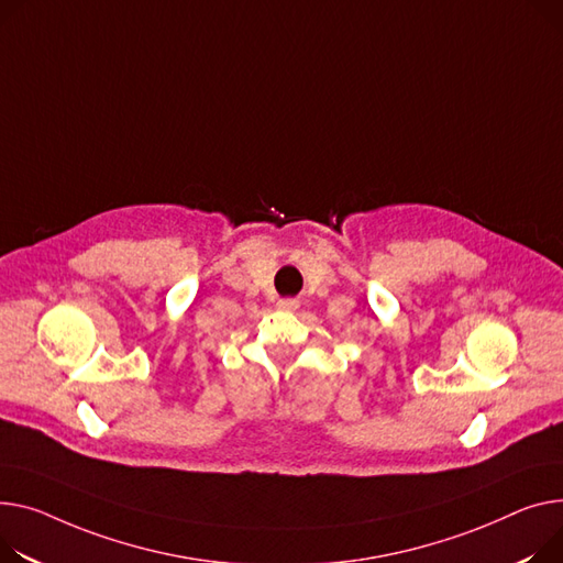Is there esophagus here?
Instances as JSON below:
<instances>
[{"label":"esophagus","mask_w":563,"mask_h":563,"mask_svg":"<svg viewBox=\"0 0 563 563\" xmlns=\"http://www.w3.org/2000/svg\"><path fill=\"white\" fill-rule=\"evenodd\" d=\"M296 308H298L296 298H280L278 301V310H283V312H294Z\"/></svg>","instance_id":"1"}]
</instances>
